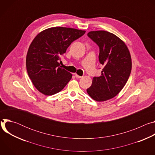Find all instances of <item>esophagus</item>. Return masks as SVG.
Segmentation results:
<instances>
[{
	"label": "esophagus",
	"mask_w": 155,
	"mask_h": 155,
	"mask_svg": "<svg viewBox=\"0 0 155 155\" xmlns=\"http://www.w3.org/2000/svg\"><path fill=\"white\" fill-rule=\"evenodd\" d=\"M75 77H76V78H81L82 77L81 76H80V75H77V74H75Z\"/></svg>",
	"instance_id": "obj_1"
}]
</instances>
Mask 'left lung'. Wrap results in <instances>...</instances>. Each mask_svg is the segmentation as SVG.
I'll return each instance as SVG.
<instances>
[{"mask_svg": "<svg viewBox=\"0 0 155 155\" xmlns=\"http://www.w3.org/2000/svg\"><path fill=\"white\" fill-rule=\"evenodd\" d=\"M87 35L99 47V61L104 68L86 91L93 99L105 101L116 96L126 84L132 68L130 54L126 44L112 33L97 31Z\"/></svg>", "mask_w": 155, "mask_h": 155, "instance_id": "1", "label": "left lung"}]
</instances>
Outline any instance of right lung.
Returning <instances> with one entry per match:
<instances>
[{
    "mask_svg": "<svg viewBox=\"0 0 155 155\" xmlns=\"http://www.w3.org/2000/svg\"><path fill=\"white\" fill-rule=\"evenodd\" d=\"M84 31L54 27L44 30L33 40L26 56V69L33 84L42 94L51 96L61 91L72 75L61 68L59 61L71 44Z\"/></svg>",
    "mask_w": 155,
    "mask_h": 155,
    "instance_id": "right-lung-1",
    "label": "right lung"
}]
</instances>
